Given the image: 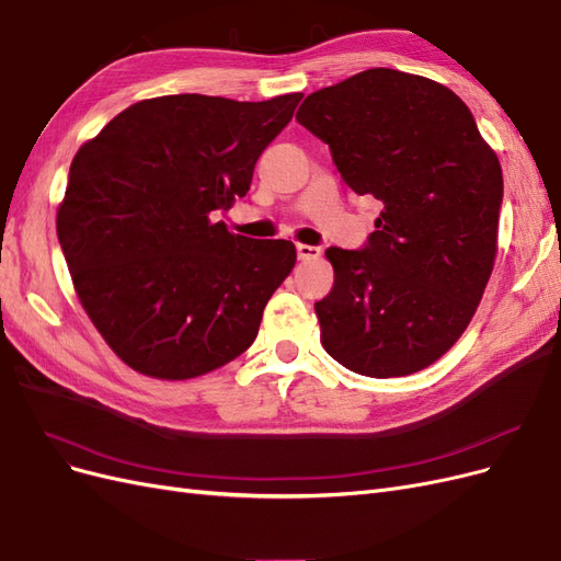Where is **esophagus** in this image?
<instances>
[{"label": "esophagus", "mask_w": 561, "mask_h": 561, "mask_svg": "<svg viewBox=\"0 0 561 561\" xmlns=\"http://www.w3.org/2000/svg\"><path fill=\"white\" fill-rule=\"evenodd\" d=\"M297 257H299L301 262H311V260H318V257H320V248H316V245H304V243H299V245H297Z\"/></svg>", "instance_id": "obj_1"}]
</instances>
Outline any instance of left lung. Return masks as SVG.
<instances>
[{"mask_svg":"<svg viewBox=\"0 0 561 561\" xmlns=\"http://www.w3.org/2000/svg\"><path fill=\"white\" fill-rule=\"evenodd\" d=\"M297 122L330 147L358 196L381 201L360 250L328 248L320 342L371 379L447 353L494 268L503 173L466 103L426 77L375 67L304 100Z\"/></svg>","mask_w":561,"mask_h":561,"instance_id":"1","label":"left lung"}]
</instances>
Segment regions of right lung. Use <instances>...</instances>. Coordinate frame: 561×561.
<instances>
[{"label":"right lung","instance_id":"obj_1","mask_svg":"<svg viewBox=\"0 0 561 561\" xmlns=\"http://www.w3.org/2000/svg\"><path fill=\"white\" fill-rule=\"evenodd\" d=\"M301 98H151L77 151L58 241L93 325L140 375L201 377L257 336L297 250L233 236L213 215L248 194Z\"/></svg>","mask_w":561,"mask_h":561}]
</instances>
